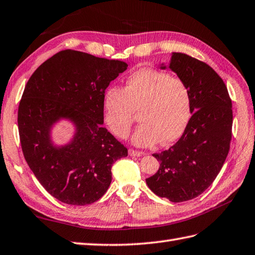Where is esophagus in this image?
Segmentation results:
<instances>
[{"mask_svg": "<svg viewBox=\"0 0 255 255\" xmlns=\"http://www.w3.org/2000/svg\"><path fill=\"white\" fill-rule=\"evenodd\" d=\"M128 155L129 156H134V157H140L145 155L144 151H139V150H135V149H129L128 150Z\"/></svg>", "mask_w": 255, "mask_h": 255, "instance_id": "34e87169", "label": "esophagus"}]
</instances>
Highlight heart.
Masks as SVG:
<instances>
[{
	"instance_id": "obj_1",
	"label": "heart",
	"mask_w": 255,
	"mask_h": 255,
	"mask_svg": "<svg viewBox=\"0 0 255 255\" xmlns=\"http://www.w3.org/2000/svg\"><path fill=\"white\" fill-rule=\"evenodd\" d=\"M105 121L118 137L128 136L139 113L140 126L132 142L149 147L174 143L182 136L191 118V93L182 80L152 69L138 70L128 77L124 89L109 87L103 99Z\"/></svg>"
}]
</instances>
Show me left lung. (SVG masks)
<instances>
[{
    "mask_svg": "<svg viewBox=\"0 0 255 255\" xmlns=\"http://www.w3.org/2000/svg\"><path fill=\"white\" fill-rule=\"evenodd\" d=\"M168 67L188 85L192 117L177 143L152 155L160 167L146 183L156 195L180 203L202 194L222 169L230 148L233 105L224 81L204 62L173 52Z\"/></svg>",
    "mask_w": 255,
    "mask_h": 255,
    "instance_id": "8db88e82",
    "label": "left lung"
}]
</instances>
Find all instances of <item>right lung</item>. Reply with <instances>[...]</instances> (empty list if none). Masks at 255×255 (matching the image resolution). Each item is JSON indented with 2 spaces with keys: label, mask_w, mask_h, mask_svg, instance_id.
Segmentation results:
<instances>
[{
  "label": "right lung",
  "mask_w": 255,
  "mask_h": 255,
  "mask_svg": "<svg viewBox=\"0 0 255 255\" xmlns=\"http://www.w3.org/2000/svg\"><path fill=\"white\" fill-rule=\"evenodd\" d=\"M123 61L63 50L38 67L18 107L20 145L28 166L56 200L70 205L98 201L111 183L113 162L128 149L103 127L107 87L127 70ZM71 121L76 133L58 146L50 129Z\"/></svg>",
  "instance_id": "add662e5"
}]
</instances>
